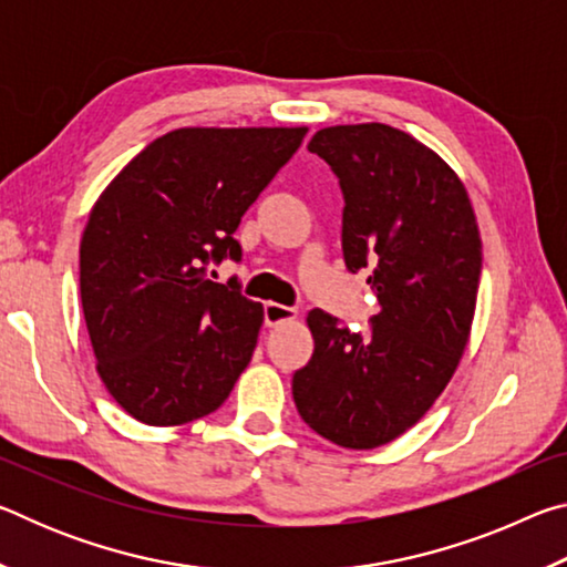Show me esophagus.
<instances>
[{"mask_svg":"<svg viewBox=\"0 0 567 567\" xmlns=\"http://www.w3.org/2000/svg\"><path fill=\"white\" fill-rule=\"evenodd\" d=\"M295 318H297L295 307H287V305H280V302H265V324H267V328H275V324L295 320Z\"/></svg>","mask_w":567,"mask_h":567,"instance_id":"obj_1","label":"esophagus"}]
</instances>
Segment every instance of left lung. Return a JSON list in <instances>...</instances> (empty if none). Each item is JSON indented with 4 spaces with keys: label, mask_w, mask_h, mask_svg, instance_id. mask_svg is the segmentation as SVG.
I'll list each match as a JSON object with an SVG mask.
<instances>
[{
    "label": "left lung",
    "mask_w": 567,
    "mask_h": 567,
    "mask_svg": "<svg viewBox=\"0 0 567 567\" xmlns=\"http://www.w3.org/2000/svg\"><path fill=\"white\" fill-rule=\"evenodd\" d=\"M307 150L340 182L344 265L368 272L380 307L364 332L310 310L315 352L292 375V398L318 435L372 450L415 425L453 378L483 245L463 182L408 132L340 124Z\"/></svg>",
    "instance_id": "obj_1"
}]
</instances>
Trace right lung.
Masks as SVG:
<instances>
[{
    "label": "right lung",
    "mask_w": 567,
    "mask_h": 567,
    "mask_svg": "<svg viewBox=\"0 0 567 567\" xmlns=\"http://www.w3.org/2000/svg\"><path fill=\"white\" fill-rule=\"evenodd\" d=\"M305 127H187L157 137L102 192L80 245L84 322L110 395L145 425L215 412L252 360L262 305L209 265L302 145Z\"/></svg>",
    "instance_id": "1"
}]
</instances>
